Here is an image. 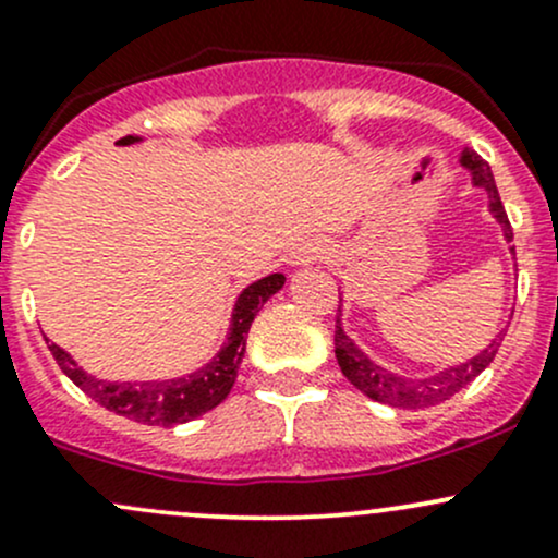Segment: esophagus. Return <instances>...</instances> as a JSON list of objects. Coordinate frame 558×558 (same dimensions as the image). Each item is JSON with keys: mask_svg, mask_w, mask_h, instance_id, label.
<instances>
[{"mask_svg": "<svg viewBox=\"0 0 558 558\" xmlns=\"http://www.w3.org/2000/svg\"><path fill=\"white\" fill-rule=\"evenodd\" d=\"M316 257H319V250L308 247V244H305V247H298V253L292 255L290 266H292V268H308L311 263L316 260Z\"/></svg>", "mask_w": 558, "mask_h": 558, "instance_id": "obj_1", "label": "esophagus"}]
</instances>
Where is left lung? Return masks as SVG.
<instances>
[{"mask_svg": "<svg viewBox=\"0 0 558 558\" xmlns=\"http://www.w3.org/2000/svg\"><path fill=\"white\" fill-rule=\"evenodd\" d=\"M460 165L471 172V183L487 194L489 215L500 223L502 236H506V242L511 244L513 231H511V223H508L506 209H502L500 194H497V185H495L489 165L478 157L476 151H469V148H465L463 157H460ZM508 250H511V255H517L513 253V247ZM338 311H340L338 322H335V356H338V364L340 369H343V375L349 377L359 391L367 393L369 399L380 401V404H388V407H401V410H423V407L441 404L445 399L454 397L460 388L469 386L473 377L489 367V362L495 359L497 349H500L502 335H506V329H500V332L489 340L487 349H482L476 356L465 359V362L449 364V367L439 369V373L434 375L407 377L380 367V364L373 362L367 353L359 349L343 329V319H340V316H343V308Z\"/></svg>", "mask_w": 558, "mask_h": 558, "instance_id": "8db88e82", "label": "left lung"}]
</instances>
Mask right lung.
Instances as JSON below:
<instances>
[{
	"label": "right lung",
	"mask_w": 558,
	"mask_h": 558,
	"mask_svg": "<svg viewBox=\"0 0 558 558\" xmlns=\"http://www.w3.org/2000/svg\"><path fill=\"white\" fill-rule=\"evenodd\" d=\"M137 141H141L137 135H128L117 143L119 146H133ZM281 287H284V274H268V277L244 287L242 295L233 303L229 335H226V343L220 345V351L209 359L205 367L181 377H170V380H100V377L82 369L69 351L50 343L47 338L45 340L50 343L47 349L56 356L58 367L106 410L146 425L189 423L229 397L233 380H236V369L242 364L253 319L263 308V303L277 295Z\"/></svg>",
	"instance_id": "1"
}]
</instances>
